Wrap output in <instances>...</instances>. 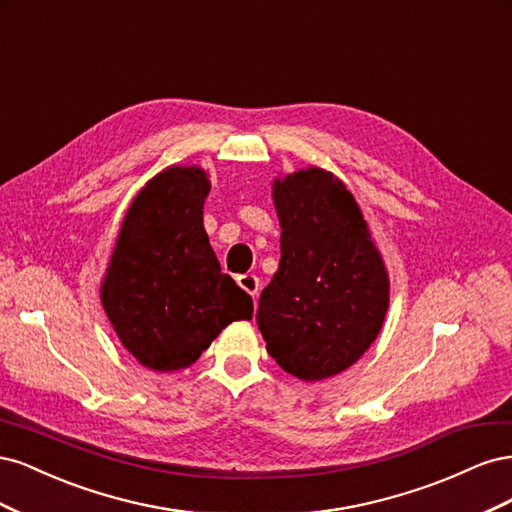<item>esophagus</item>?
Here are the masks:
<instances>
[{
  "label": "esophagus",
  "instance_id": "esophagus-1",
  "mask_svg": "<svg viewBox=\"0 0 512 512\" xmlns=\"http://www.w3.org/2000/svg\"><path fill=\"white\" fill-rule=\"evenodd\" d=\"M237 284H239L247 294H252V299H258L260 282H258V277H256V275H252V273L239 275V277H237Z\"/></svg>",
  "mask_w": 512,
  "mask_h": 512
}]
</instances>
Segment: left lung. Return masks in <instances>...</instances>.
Listing matches in <instances>:
<instances>
[{
	"label": "left lung",
	"instance_id": "1",
	"mask_svg": "<svg viewBox=\"0 0 512 512\" xmlns=\"http://www.w3.org/2000/svg\"><path fill=\"white\" fill-rule=\"evenodd\" d=\"M282 260L258 301L267 350L288 374L322 380L361 359L389 307V277L346 185L322 168L273 183Z\"/></svg>",
	"mask_w": 512,
	"mask_h": 512
}]
</instances>
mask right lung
I'll return each instance as SVG.
<instances>
[{"label": "right lung", "instance_id": "add662e5", "mask_svg": "<svg viewBox=\"0 0 512 512\" xmlns=\"http://www.w3.org/2000/svg\"><path fill=\"white\" fill-rule=\"evenodd\" d=\"M207 194L205 170L166 168L138 192L121 224L102 305L121 344L149 369L192 365L224 327L254 312L209 245Z\"/></svg>", "mask_w": 512, "mask_h": 512}]
</instances>
